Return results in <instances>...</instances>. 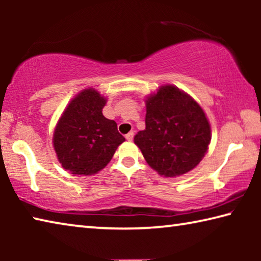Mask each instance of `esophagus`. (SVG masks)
Returning a JSON list of instances; mask_svg holds the SVG:
<instances>
[{"mask_svg": "<svg viewBox=\"0 0 261 261\" xmlns=\"http://www.w3.org/2000/svg\"><path fill=\"white\" fill-rule=\"evenodd\" d=\"M134 136H135V132H134V131H130L129 134H126V135H125V138H126V140L131 141L132 139H134Z\"/></svg>", "mask_w": 261, "mask_h": 261, "instance_id": "esophagus-1", "label": "esophagus"}]
</instances>
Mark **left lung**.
Returning a JSON list of instances; mask_svg holds the SVG:
<instances>
[{"mask_svg": "<svg viewBox=\"0 0 261 261\" xmlns=\"http://www.w3.org/2000/svg\"><path fill=\"white\" fill-rule=\"evenodd\" d=\"M145 123L135 144L148 165L166 177L192 170L208 149L211 127L204 110L177 87L162 86L149 96Z\"/></svg>", "mask_w": 261, "mask_h": 261, "instance_id": "left-lung-1", "label": "left lung"}]
</instances>
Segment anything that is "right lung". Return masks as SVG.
<instances>
[{
	"label": "right lung",
	"mask_w": 261,
	"mask_h": 261,
	"mask_svg": "<svg viewBox=\"0 0 261 261\" xmlns=\"http://www.w3.org/2000/svg\"><path fill=\"white\" fill-rule=\"evenodd\" d=\"M106 99L92 88L69 103L54 132V148L64 169L74 175H93L108 165L125 140L116 122L102 115Z\"/></svg>",
	"instance_id": "1"
}]
</instances>
